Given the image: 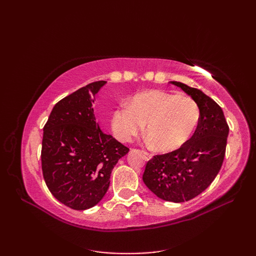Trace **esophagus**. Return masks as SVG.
Here are the masks:
<instances>
[{"label": "esophagus", "mask_w": 256, "mask_h": 256, "mask_svg": "<svg viewBox=\"0 0 256 256\" xmlns=\"http://www.w3.org/2000/svg\"><path fill=\"white\" fill-rule=\"evenodd\" d=\"M142 153H143V155H144V156H145L146 158H148V160H150L152 157H153V156H152V154L148 153V152H145V150H142Z\"/></svg>", "instance_id": "esophagus-1"}]
</instances>
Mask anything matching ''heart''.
I'll return each mask as SVG.
<instances>
[{"label":"heart","instance_id":"b5f03b06","mask_svg":"<svg viewBox=\"0 0 256 256\" xmlns=\"http://www.w3.org/2000/svg\"><path fill=\"white\" fill-rule=\"evenodd\" d=\"M199 106L192 98L150 90L134 96L128 106L116 108L111 116L112 132L128 142L145 126L148 142L160 153L182 148L196 131Z\"/></svg>","mask_w":256,"mask_h":256}]
</instances>
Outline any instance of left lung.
<instances>
[{
	"label": "left lung",
	"mask_w": 256,
	"mask_h": 256,
	"mask_svg": "<svg viewBox=\"0 0 256 256\" xmlns=\"http://www.w3.org/2000/svg\"><path fill=\"white\" fill-rule=\"evenodd\" d=\"M170 84L197 103L199 123L182 148L156 155L148 162L143 182L158 198L184 202L204 192L218 175L224 160L229 126L222 108L202 91L177 81Z\"/></svg>",
	"instance_id": "1"
}]
</instances>
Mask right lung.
I'll return each instance as SVG.
<instances>
[{
	"label": "right lung",
	"instance_id": "1",
	"mask_svg": "<svg viewBox=\"0 0 256 256\" xmlns=\"http://www.w3.org/2000/svg\"><path fill=\"white\" fill-rule=\"evenodd\" d=\"M106 84L96 81L64 98L44 126L42 176L54 197L74 210L100 202L114 166L128 153L96 120V94Z\"/></svg>",
	"mask_w": 256,
	"mask_h": 256
}]
</instances>
